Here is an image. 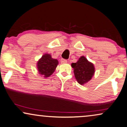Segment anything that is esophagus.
I'll return each mask as SVG.
<instances>
[{
    "label": "esophagus",
    "instance_id": "obj_1",
    "mask_svg": "<svg viewBox=\"0 0 127 127\" xmlns=\"http://www.w3.org/2000/svg\"><path fill=\"white\" fill-rule=\"evenodd\" d=\"M60 62L62 63L63 64H65V63H67V60H65V59H62L60 60Z\"/></svg>",
    "mask_w": 127,
    "mask_h": 127
}]
</instances>
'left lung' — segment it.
Returning <instances> with one entry per match:
<instances>
[{"instance_id":"left-lung-1","label":"left lung","mask_w":127,"mask_h":127,"mask_svg":"<svg viewBox=\"0 0 127 127\" xmlns=\"http://www.w3.org/2000/svg\"><path fill=\"white\" fill-rule=\"evenodd\" d=\"M75 79L79 84L83 85L91 79L95 72L93 64L89 62L84 56L80 57L76 63L71 64Z\"/></svg>"}]
</instances>
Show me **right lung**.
<instances>
[{
  "instance_id": "obj_1",
  "label": "right lung",
  "mask_w": 127,
  "mask_h": 127,
  "mask_svg": "<svg viewBox=\"0 0 127 127\" xmlns=\"http://www.w3.org/2000/svg\"><path fill=\"white\" fill-rule=\"evenodd\" d=\"M58 64L57 60L53 59L50 54H46L38 60L37 65L39 73L44 77H48L53 73Z\"/></svg>"
}]
</instances>
